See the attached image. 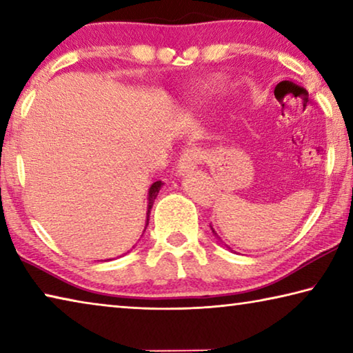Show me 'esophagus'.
I'll return each mask as SVG.
<instances>
[{"mask_svg":"<svg viewBox=\"0 0 353 353\" xmlns=\"http://www.w3.org/2000/svg\"><path fill=\"white\" fill-rule=\"evenodd\" d=\"M205 152L202 151V149L196 148V146H191V148H187L182 154L181 160H179L177 163V172L179 174H187V172L193 171L196 166H198L202 160H204V155Z\"/></svg>","mask_w":353,"mask_h":353,"instance_id":"esophagus-1","label":"esophagus"}]
</instances>
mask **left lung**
<instances>
[{
    "label": "left lung",
    "instance_id": "left-lung-1",
    "mask_svg": "<svg viewBox=\"0 0 353 353\" xmlns=\"http://www.w3.org/2000/svg\"><path fill=\"white\" fill-rule=\"evenodd\" d=\"M210 229H212V232H213V235H214V236H216V238H218V240L221 241V238L218 236V234H216V232H214V229H213V227H212V225H210ZM229 249H230V248H229ZM230 250H232V249H230Z\"/></svg>",
    "mask_w": 353,
    "mask_h": 353
}]
</instances>
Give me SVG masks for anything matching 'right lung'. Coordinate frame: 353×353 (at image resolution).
Wrapping results in <instances>:
<instances>
[{
    "label": "right lung",
    "mask_w": 353,
    "mask_h": 353,
    "mask_svg": "<svg viewBox=\"0 0 353 353\" xmlns=\"http://www.w3.org/2000/svg\"><path fill=\"white\" fill-rule=\"evenodd\" d=\"M162 181H157V182H154L152 185H151V188H149V191H148V212H146V224H145V230H146V227H148V224H149V214H151V208H152V205H154V201H155V198H157V194H159V191H160V188H162ZM143 230V232H145ZM143 236V235H141Z\"/></svg>",
    "instance_id": "add662e5"
}]
</instances>
